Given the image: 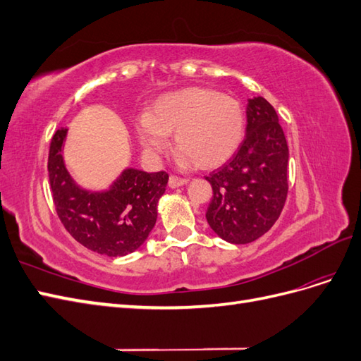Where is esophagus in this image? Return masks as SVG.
I'll return each mask as SVG.
<instances>
[{
	"instance_id": "obj_1",
	"label": "esophagus",
	"mask_w": 361,
	"mask_h": 361,
	"mask_svg": "<svg viewBox=\"0 0 361 361\" xmlns=\"http://www.w3.org/2000/svg\"><path fill=\"white\" fill-rule=\"evenodd\" d=\"M188 182V179L185 178H179V176H174V174H171V176L169 178V185L171 188H178V187H182V185H185Z\"/></svg>"
}]
</instances>
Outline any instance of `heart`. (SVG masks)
I'll return each instance as SVG.
<instances>
[{
  "mask_svg": "<svg viewBox=\"0 0 361 361\" xmlns=\"http://www.w3.org/2000/svg\"><path fill=\"white\" fill-rule=\"evenodd\" d=\"M245 117L241 104L212 89L190 87L159 97L150 114L138 118V137L143 146L159 154L167 150V134L183 161L197 169L223 166L244 138Z\"/></svg>",
  "mask_w": 361,
  "mask_h": 361,
  "instance_id": "obj_1",
  "label": "heart"
}]
</instances>
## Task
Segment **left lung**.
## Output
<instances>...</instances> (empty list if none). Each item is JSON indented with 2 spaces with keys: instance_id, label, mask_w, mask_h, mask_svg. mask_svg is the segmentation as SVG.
Wrapping results in <instances>:
<instances>
[{
  "instance_id": "left-lung-1",
  "label": "left lung",
  "mask_w": 361,
  "mask_h": 361,
  "mask_svg": "<svg viewBox=\"0 0 361 361\" xmlns=\"http://www.w3.org/2000/svg\"><path fill=\"white\" fill-rule=\"evenodd\" d=\"M289 149L279 116L262 96L248 99L247 134L236 154L204 179L212 185L206 220L232 244H248L274 226L288 197Z\"/></svg>"
}]
</instances>
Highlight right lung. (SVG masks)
I'll use <instances>...</instances> for the list:
<instances>
[{
  "instance_id": "right-lung-1",
  "label": "right lung",
  "mask_w": 361,
  "mask_h": 361,
  "mask_svg": "<svg viewBox=\"0 0 361 361\" xmlns=\"http://www.w3.org/2000/svg\"><path fill=\"white\" fill-rule=\"evenodd\" d=\"M68 129L52 135L48 174L54 206L64 228L85 248L105 256H125L143 244L157 223V204L169 173L128 169L105 192L76 187L64 167L61 149Z\"/></svg>"
}]
</instances>
